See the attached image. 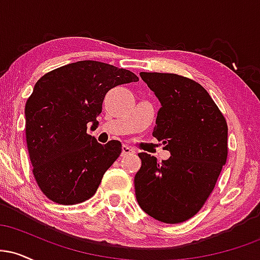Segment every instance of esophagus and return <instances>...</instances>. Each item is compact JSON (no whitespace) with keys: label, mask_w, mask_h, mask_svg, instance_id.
Instances as JSON below:
<instances>
[{"label":"esophagus","mask_w":260,"mask_h":260,"mask_svg":"<svg viewBox=\"0 0 260 260\" xmlns=\"http://www.w3.org/2000/svg\"><path fill=\"white\" fill-rule=\"evenodd\" d=\"M131 154H134L133 149L128 147V145H122V156H126V155Z\"/></svg>","instance_id":"1"}]
</instances>
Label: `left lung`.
<instances>
[{"mask_svg":"<svg viewBox=\"0 0 260 260\" xmlns=\"http://www.w3.org/2000/svg\"><path fill=\"white\" fill-rule=\"evenodd\" d=\"M161 103L153 136L171 153L161 162L138 154L134 177L140 208L165 223H180L203 208L228 160V123L209 92L174 73L140 72Z\"/></svg>","mask_w":260,"mask_h":260,"instance_id":"left-lung-1","label":"left lung"}]
</instances>
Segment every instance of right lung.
I'll return each mask as SVG.
<instances>
[{
  "instance_id": "1",
  "label": "right lung",
  "mask_w": 260,
  "mask_h": 260,
  "mask_svg": "<svg viewBox=\"0 0 260 260\" xmlns=\"http://www.w3.org/2000/svg\"><path fill=\"white\" fill-rule=\"evenodd\" d=\"M133 72L98 61H78L44 74L25 104V138L32 175L50 201L79 204L96 193L122 151L86 133L96 126L106 92L138 82Z\"/></svg>"
}]
</instances>
